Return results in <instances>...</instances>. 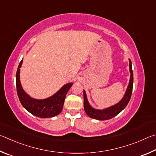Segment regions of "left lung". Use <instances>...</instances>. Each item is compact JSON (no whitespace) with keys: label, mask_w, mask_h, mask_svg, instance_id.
<instances>
[{"label":"left lung","mask_w":156,"mask_h":156,"mask_svg":"<svg viewBox=\"0 0 156 156\" xmlns=\"http://www.w3.org/2000/svg\"><path fill=\"white\" fill-rule=\"evenodd\" d=\"M129 70L131 73L130 81L129 86L127 87L126 93H125L124 97L119 103H117L115 105L112 106L108 109L103 110H94L92 108L88 102L87 100V97L85 91H83V104H84V110L87 115L90 117V118L100 120V121H104V120L110 119L113 117L116 116L117 114H119L123 109L126 107L127 105L129 103L131 99L132 93L133 89V70L132 67V62L129 60Z\"/></svg>","instance_id":"8db88e82"}]
</instances>
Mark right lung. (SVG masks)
Here are the masks:
<instances>
[{
  "instance_id": "1",
  "label": "right lung",
  "mask_w": 156,
  "mask_h": 156,
  "mask_svg": "<svg viewBox=\"0 0 156 156\" xmlns=\"http://www.w3.org/2000/svg\"><path fill=\"white\" fill-rule=\"evenodd\" d=\"M22 63L23 60L19 64L16 72V89L21 104L33 115L40 118H50L58 115L62 110L66 95L73 83L66 84L56 94L48 99L42 100L32 99L22 88L20 81V68Z\"/></svg>"
}]
</instances>
